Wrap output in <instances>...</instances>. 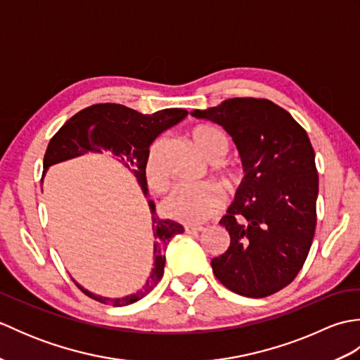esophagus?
<instances>
[{
	"instance_id": "34e87169",
	"label": "esophagus",
	"mask_w": 360,
	"mask_h": 360,
	"mask_svg": "<svg viewBox=\"0 0 360 360\" xmlns=\"http://www.w3.org/2000/svg\"><path fill=\"white\" fill-rule=\"evenodd\" d=\"M186 232L187 233H198V232H201L202 231V226H198V224H186Z\"/></svg>"
}]
</instances>
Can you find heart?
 <instances>
[{
    "label": "heart",
    "mask_w": 360,
    "mask_h": 360,
    "mask_svg": "<svg viewBox=\"0 0 360 360\" xmlns=\"http://www.w3.org/2000/svg\"><path fill=\"white\" fill-rule=\"evenodd\" d=\"M192 139L202 155L210 162H221L231 148V141L224 131L215 127H195ZM165 137L160 136L150 145L145 158V176L148 184L156 190H164L168 184V176L160 162V151L164 148ZM226 181H233V172H224ZM224 193L217 184H179L168 193L162 201L164 215L184 223H201L212 218L223 209Z\"/></svg>",
    "instance_id": "b5f03b06"
}]
</instances>
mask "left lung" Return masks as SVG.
<instances>
[{"instance_id": "obj_1", "label": "left lung", "mask_w": 360, "mask_h": 360, "mask_svg": "<svg viewBox=\"0 0 360 360\" xmlns=\"http://www.w3.org/2000/svg\"><path fill=\"white\" fill-rule=\"evenodd\" d=\"M192 116L231 134L246 173L219 221L231 246L212 259L213 274L244 297L278 292L300 272L316 232L319 174L309 137L267 98H229Z\"/></svg>"}]
</instances>
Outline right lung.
<instances>
[{"mask_svg": "<svg viewBox=\"0 0 360 360\" xmlns=\"http://www.w3.org/2000/svg\"><path fill=\"white\" fill-rule=\"evenodd\" d=\"M187 114L186 110L181 108H167L153 114H142L119 103L88 106L66 120V124L53 134L44 153L43 174L48 172L51 165L63 162V160L79 158L86 153L102 155L103 151H110L122 165L134 174L143 195H147L145 158H147L150 145L160 133L179 124ZM148 207L151 212L153 236H155V244H153V257H155L153 266L155 267L151 269L145 285L137 292L120 298L96 295L77 285L83 294L103 304L127 307L147 295L162 278L168 243L174 235L184 232V227L172 219H160L156 215L153 201H148Z\"/></svg>", "mask_w": 360, "mask_h": 360, "instance_id": "obj_1", "label": "right lung"}]
</instances>
